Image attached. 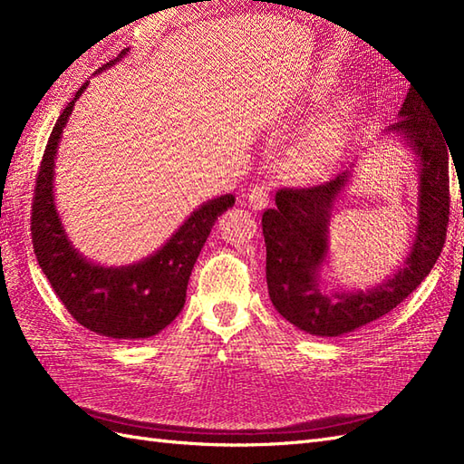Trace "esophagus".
I'll use <instances>...</instances> for the list:
<instances>
[{"label": "esophagus", "mask_w": 464, "mask_h": 464, "mask_svg": "<svg viewBox=\"0 0 464 464\" xmlns=\"http://www.w3.org/2000/svg\"><path fill=\"white\" fill-rule=\"evenodd\" d=\"M269 201H271V189L266 186H256L254 189L247 193V198H246V203L256 210L265 208L266 205H269Z\"/></svg>", "instance_id": "1"}]
</instances>
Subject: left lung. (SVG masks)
Returning a JSON list of instances; mask_svg holds the SVG:
<instances>
[{"mask_svg":"<svg viewBox=\"0 0 464 464\" xmlns=\"http://www.w3.org/2000/svg\"><path fill=\"white\" fill-rule=\"evenodd\" d=\"M385 135L401 139L418 166L416 234L401 269L366 290H327L321 269L329 263L334 201L353 179V168L325 184L278 189L261 218L266 246V286L276 312L315 336H341L383 317L430 275L449 222V137L418 89H409L397 121Z\"/></svg>","mask_w":464,"mask_h":464,"instance_id":"1","label":"left lung"}]
</instances>
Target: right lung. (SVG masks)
<instances>
[{
    "label": "right lung",
    "mask_w": 464,
    "mask_h": 464,
    "mask_svg": "<svg viewBox=\"0 0 464 464\" xmlns=\"http://www.w3.org/2000/svg\"><path fill=\"white\" fill-rule=\"evenodd\" d=\"M128 52L130 48H125L94 75L120 62ZM87 87L89 81L82 82L55 121L40 162L31 222L34 254L65 310L82 327L110 339H149L170 325L181 312L193 265L210 228L215 227L217 217L228 210L236 199L230 193L208 199L193 210L170 240L141 261L104 266L87 259L69 240L53 195V168L60 139L75 102Z\"/></svg>",
    "instance_id": "right-lung-1"
}]
</instances>
